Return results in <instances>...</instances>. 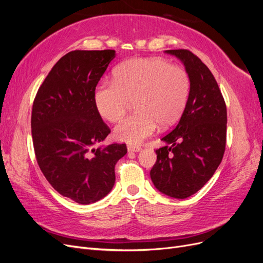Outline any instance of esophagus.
I'll return each instance as SVG.
<instances>
[{
    "label": "esophagus",
    "instance_id": "34e87169",
    "mask_svg": "<svg viewBox=\"0 0 263 263\" xmlns=\"http://www.w3.org/2000/svg\"><path fill=\"white\" fill-rule=\"evenodd\" d=\"M127 150H128L129 153H138V151L141 150V148L139 146H128L127 147Z\"/></svg>",
    "mask_w": 263,
    "mask_h": 263
}]
</instances>
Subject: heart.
Masks as SVG:
<instances>
[{
	"instance_id": "obj_1",
	"label": "heart",
	"mask_w": 263,
	"mask_h": 263,
	"mask_svg": "<svg viewBox=\"0 0 263 263\" xmlns=\"http://www.w3.org/2000/svg\"><path fill=\"white\" fill-rule=\"evenodd\" d=\"M191 90L187 71L162 58H134L115 69L114 80L101 82L94 92L100 115L117 122L132 101L137 113L118 123L114 137L137 145L153 135L158 124L168 127L181 117Z\"/></svg>"
}]
</instances>
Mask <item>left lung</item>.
<instances>
[{"instance_id":"left-lung-1","label":"left lung","mask_w":263,"mask_h":263,"mask_svg":"<svg viewBox=\"0 0 263 263\" xmlns=\"http://www.w3.org/2000/svg\"><path fill=\"white\" fill-rule=\"evenodd\" d=\"M179 58L190 76L191 90L178 125L161 139L150 171L154 185L174 198L201 190L218 168L225 153L227 109L214 76L186 49L165 50Z\"/></svg>"}]
</instances>
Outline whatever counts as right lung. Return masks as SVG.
<instances>
[{"label": "right lung", "instance_id": "add662e5", "mask_svg": "<svg viewBox=\"0 0 263 263\" xmlns=\"http://www.w3.org/2000/svg\"><path fill=\"white\" fill-rule=\"evenodd\" d=\"M115 50H74L63 55L39 87L31 110L37 163L51 186L79 204L106 196L125 144L94 148L110 133L94 103Z\"/></svg>", "mask_w": 263, "mask_h": 263}]
</instances>
